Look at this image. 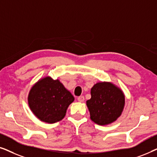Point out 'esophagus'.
I'll list each match as a JSON object with an SVG mask.
<instances>
[{"label":"esophagus","mask_w":157,"mask_h":157,"mask_svg":"<svg viewBox=\"0 0 157 157\" xmlns=\"http://www.w3.org/2000/svg\"><path fill=\"white\" fill-rule=\"evenodd\" d=\"M77 99H78L79 102H83V101H84L85 98H84V96H79V97L77 98Z\"/></svg>","instance_id":"obj_1"}]
</instances>
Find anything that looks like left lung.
I'll use <instances>...</instances> for the list:
<instances>
[{
    "label": "left lung",
    "mask_w": 157,
    "mask_h": 157,
    "mask_svg": "<svg viewBox=\"0 0 157 157\" xmlns=\"http://www.w3.org/2000/svg\"><path fill=\"white\" fill-rule=\"evenodd\" d=\"M91 98L86 101L90 118L100 126L117 121L124 111L125 95L119 86L109 81L98 82L91 89Z\"/></svg>",
    "instance_id": "obj_1"
}]
</instances>
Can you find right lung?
Masks as SVG:
<instances>
[{"label":"right lung","instance_id":"add662e5","mask_svg":"<svg viewBox=\"0 0 157 157\" xmlns=\"http://www.w3.org/2000/svg\"><path fill=\"white\" fill-rule=\"evenodd\" d=\"M74 97L59 79L51 76L40 78L34 83L28 95V104L34 115L41 121L54 124L66 116Z\"/></svg>","mask_w":157,"mask_h":157}]
</instances>
